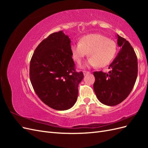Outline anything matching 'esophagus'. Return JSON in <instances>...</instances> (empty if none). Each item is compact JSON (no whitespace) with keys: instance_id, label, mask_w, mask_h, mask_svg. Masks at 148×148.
Instances as JSON below:
<instances>
[{"instance_id":"obj_1","label":"esophagus","mask_w":148,"mask_h":148,"mask_svg":"<svg viewBox=\"0 0 148 148\" xmlns=\"http://www.w3.org/2000/svg\"><path fill=\"white\" fill-rule=\"evenodd\" d=\"M83 73H84V75H86L87 74L90 73V72H89V71H83Z\"/></svg>"}]
</instances>
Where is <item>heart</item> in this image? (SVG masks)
<instances>
[{"label":"heart","mask_w":148,"mask_h":148,"mask_svg":"<svg viewBox=\"0 0 148 148\" xmlns=\"http://www.w3.org/2000/svg\"><path fill=\"white\" fill-rule=\"evenodd\" d=\"M71 53L73 59L80 64L89 54L88 63L91 66L104 67L110 64L117 52L116 42L100 34H91L80 39L79 42L71 44ZM89 53H88V52Z\"/></svg>","instance_id":"1"}]
</instances>
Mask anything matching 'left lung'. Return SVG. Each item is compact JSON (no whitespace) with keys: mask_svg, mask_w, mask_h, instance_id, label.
<instances>
[{"mask_svg":"<svg viewBox=\"0 0 148 148\" xmlns=\"http://www.w3.org/2000/svg\"><path fill=\"white\" fill-rule=\"evenodd\" d=\"M120 50L109 66V73L95 71L94 90L99 101L107 106H116L131 92L138 76V60L130 42L117 34Z\"/></svg>","mask_w":148,"mask_h":148,"instance_id":"1","label":"left lung"}]
</instances>
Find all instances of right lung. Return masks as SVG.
Instances as JSON below:
<instances>
[{
    "label": "right lung",
    "mask_w": 148,
    "mask_h": 148,
    "mask_svg": "<svg viewBox=\"0 0 148 148\" xmlns=\"http://www.w3.org/2000/svg\"><path fill=\"white\" fill-rule=\"evenodd\" d=\"M70 43L62 31L52 33L36 48L30 61L29 78L36 94L55 110L73 107L84 77L82 71L75 70Z\"/></svg>",
    "instance_id": "1"
}]
</instances>
